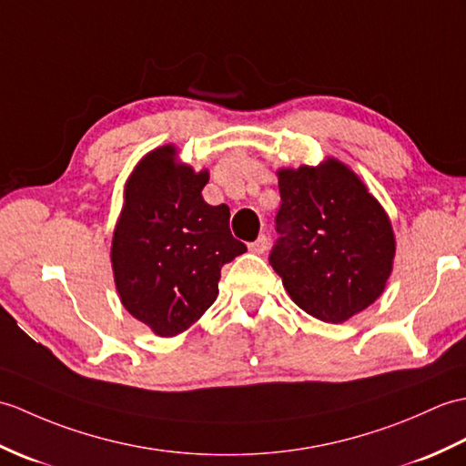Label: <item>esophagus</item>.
Instances as JSON below:
<instances>
[{
  "instance_id": "obj_1",
  "label": "esophagus",
  "mask_w": 466,
  "mask_h": 466,
  "mask_svg": "<svg viewBox=\"0 0 466 466\" xmlns=\"http://www.w3.org/2000/svg\"><path fill=\"white\" fill-rule=\"evenodd\" d=\"M267 245H268L267 235H259V237H257V241L249 243V249H251L253 253H257V255H261V253L267 251Z\"/></svg>"
}]
</instances>
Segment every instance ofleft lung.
I'll use <instances>...</instances> for the list:
<instances>
[{"label":"left lung","instance_id":"8db88e82","mask_svg":"<svg viewBox=\"0 0 466 466\" xmlns=\"http://www.w3.org/2000/svg\"><path fill=\"white\" fill-rule=\"evenodd\" d=\"M279 193L268 263L293 301L325 323H343L375 303L390 275L395 237L357 175L335 159L281 169Z\"/></svg>","mask_w":466,"mask_h":466}]
</instances>
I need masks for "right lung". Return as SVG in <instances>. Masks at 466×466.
Masks as SVG:
<instances>
[{
	"label": "right lung",
	"instance_id": "obj_1",
	"mask_svg": "<svg viewBox=\"0 0 466 466\" xmlns=\"http://www.w3.org/2000/svg\"><path fill=\"white\" fill-rule=\"evenodd\" d=\"M151 151L133 171L113 233L111 263L123 307L159 337L189 329L217 299L221 267L247 251L229 229V207L201 198L207 171Z\"/></svg>",
	"mask_w": 466,
	"mask_h": 466
}]
</instances>
